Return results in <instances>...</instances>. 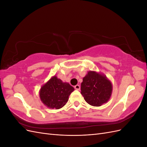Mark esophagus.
Returning a JSON list of instances; mask_svg holds the SVG:
<instances>
[{
    "label": "esophagus",
    "instance_id": "esophagus-1",
    "mask_svg": "<svg viewBox=\"0 0 147 147\" xmlns=\"http://www.w3.org/2000/svg\"><path fill=\"white\" fill-rule=\"evenodd\" d=\"M74 88H75V89L76 90H80V86L78 85V84H77V85H75L74 86Z\"/></svg>",
    "mask_w": 147,
    "mask_h": 147
}]
</instances>
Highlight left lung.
I'll list each match as a JSON object with an SVG mask.
<instances>
[{
	"label": "left lung",
	"instance_id": "obj_1",
	"mask_svg": "<svg viewBox=\"0 0 147 147\" xmlns=\"http://www.w3.org/2000/svg\"><path fill=\"white\" fill-rule=\"evenodd\" d=\"M112 90V83L106 75L94 70L88 71L81 84V94L84 99L94 107H100L107 102Z\"/></svg>",
	"mask_w": 147,
	"mask_h": 147
}]
</instances>
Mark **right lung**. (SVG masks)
<instances>
[{
	"label": "right lung",
	"instance_id": "obj_1",
	"mask_svg": "<svg viewBox=\"0 0 147 147\" xmlns=\"http://www.w3.org/2000/svg\"><path fill=\"white\" fill-rule=\"evenodd\" d=\"M74 88L69 83L63 82L56 75L42 86L39 96L42 103L52 109H59L66 104Z\"/></svg>",
	"mask_w": 147,
	"mask_h": 147
}]
</instances>
